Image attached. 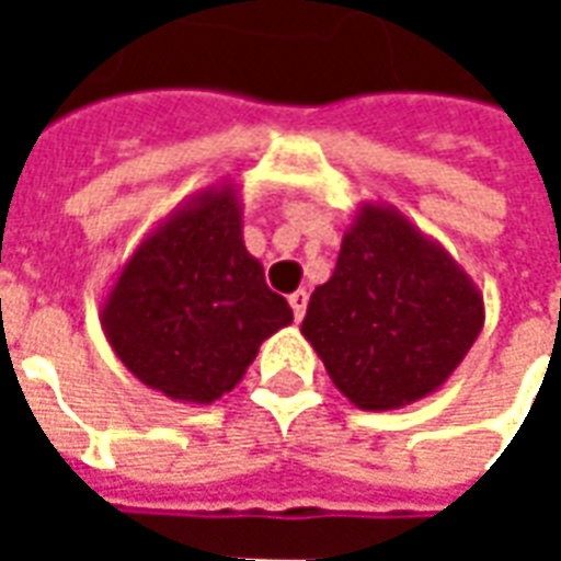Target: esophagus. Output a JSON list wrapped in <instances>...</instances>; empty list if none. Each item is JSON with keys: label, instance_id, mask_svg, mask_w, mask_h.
<instances>
[{"label": "esophagus", "instance_id": "esophagus-1", "mask_svg": "<svg viewBox=\"0 0 561 561\" xmlns=\"http://www.w3.org/2000/svg\"><path fill=\"white\" fill-rule=\"evenodd\" d=\"M288 304H291V309H294V318L300 321V318L306 316V304H309V294L300 288V291H294L291 297H288Z\"/></svg>", "mask_w": 561, "mask_h": 561}]
</instances>
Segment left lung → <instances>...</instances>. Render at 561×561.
<instances>
[{
  "instance_id": "left-lung-1",
  "label": "left lung",
  "mask_w": 561,
  "mask_h": 561,
  "mask_svg": "<svg viewBox=\"0 0 561 561\" xmlns=\"http://www.w3.org/2000/svg\"><path fill=\"white\" fill-rule=\"evenodd\" d=\"M481 328L483 294L445 245L397 207L364 201L300 333L342 397L390 412L442 388Z\"/></svg>"
}]
</instances>
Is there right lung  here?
I'll return each mask as SVG.
<instances>
[{
  "label": "right lung",
  "instance_id": "1",
  "mask_svg": "<svg viewBox=\"0 0 561 561\" xmlns=\"http://www.w3.org/2000/svg\"><path fill=\"white\" fill-rule=\"evenodd\" d=\"M99 318L138 381L168 400L209 405L243 381L261 342L294 312L249 255L240 188L221 180L140 240Z\"/></svg>",
  "mask_w": 561,
  "mask_h": 561
}]
</instances>
